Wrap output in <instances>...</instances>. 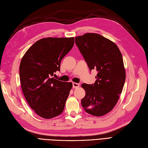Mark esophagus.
<instances>
[{"mask_svg": "<svg viewBox=\"0 0 148 148\" xmlns=\"http://www.w3.org/2000/svg\"><path fill=\"white\" fill-rule=\"evenodd\" d=\"M72 85H73V88H77L79 87V86H80V84H77V83L73 82V84H72Z\"/></svg>", "mask_w": 148, "mask_h": 148, "instance_id": "esophagus-1", "label": "esophagus"}]
</instances>
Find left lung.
Wrapping results in <instances>:
<instances>
[{
  "label": "left lung",
  "instance_id": "obj_1",
  "mask_svg": "<svg viewBox=\"0 0 148 148\" xmlns=\"http://www.w3.org/2000/svg\"><path fill=\"white\" fill-rule=\"evenodd\" d=\"M75 39L90 70L98 73L93 84H83L85 96L81 103L86 112L102 116L113 109L119 99L125 80L122 54L109 39L95 33H86Z\"/></svg>",
  "mask_w": 148,
  "mask_h": 148
}]
</instances>
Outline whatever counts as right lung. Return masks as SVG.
I'll list each match as a JSON object with an SVG mask.
<instances>
[{
	"mask_svg": "<svg viewBox=\"0 0 148 148\" xmlns=\"http://www.w3.org/2000/svg\"><path fill=\"white\" fill-rule=\"evenodd\" d=\"M74 38H47L36 42L21 60L20 81L29 105L39 116L51 119L63 112L71 82L52 77L73 48Z\"/></svg>",
	"mask_w": 148,
	"mask_h": 148,
	"instance_id": "obj_1",
	"label": "right lung"
}]
</instances>
